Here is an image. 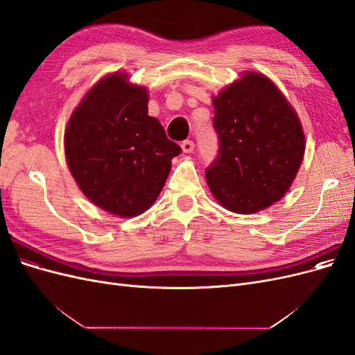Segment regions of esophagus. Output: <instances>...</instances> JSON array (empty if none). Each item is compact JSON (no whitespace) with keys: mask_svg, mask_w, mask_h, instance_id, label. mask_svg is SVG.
<instances>
[{"mask_svg":"<svg viewBox=\"0 0 355 355\" xmlns=\"http://www.w3.org/2000/svg\"><path fill=\"white\" fill-rule=\"evenodd\" d=\"M182 151H184L185 154H191L192 151H194V148H196V145H194V142L192 141H185V142H182Z\"/></svg>","mask_w":355,"mask_h":355,"instance_id":"34e87169","label":"esophagus"}]
</instances>
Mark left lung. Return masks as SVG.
<instances>
[{
    "label": "left lung",
    "mask_w": 355,
    "mask_h": 355,
    "mask_svg": "<svg viewBox=\"0 0 355 355\" xmlns=\"http://www.w3.org/2000/svg\"><path fill=\"white\" fill-rule=\"evenodd\" d=\"M219 155L206 180L223 209L252 214L292 187L305 154L297 112L266 75L244 71L211 98Z\"/></svg>",
    "instance_id": "obj_1"
}]
</instances>
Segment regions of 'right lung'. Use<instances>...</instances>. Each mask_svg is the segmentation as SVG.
<instances>
[{
	"label": "right lung",
	"instance_id": "right-lung-1",
	"mask_svg": "<svg viewBox=\"0 0 355 355\" xmlns=\"http://www.w3.org/2000/svg\"><path fill=\"white\" fill-rule=\"evenodd\" d=\"M149 93L116 71L101 78L71 114L63 146L83 194L118 218L153 207L180 146L148 115Z\"/></svg>",
	"mask_w": 355,
	"mask_h": 355
}]
</instances>
